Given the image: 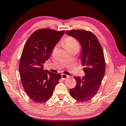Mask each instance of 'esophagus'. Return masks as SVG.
I'll return each instance as SVG.
<instances>
[{"label":"esophagus","mask_w":126,"mask_h":126,"mask_svg":"<svg viewBox=\"0 0 126 126\" xmlns=\"http://www.w3.org/2000/svg\"><path fill=\"white\" fill-rule=\"evenodd\" d=\"M68 77H69V76H67V75H66V74H62V79H65L67 78Z\"/></svg>","instance_id":"1"}]
</instances>
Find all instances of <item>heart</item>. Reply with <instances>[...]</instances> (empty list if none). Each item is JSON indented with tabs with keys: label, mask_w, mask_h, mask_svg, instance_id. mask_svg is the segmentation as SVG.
Here are the masks:
<instances>
[{
	"label": "heart",
	"mask_w": 126,
	"mask_h": 126,
	"mask_svg": "<svg viewBox=\"0 0 126 126\" xmlns=\"http://www.w3.org/2000/svg\"><path fill=\"white\" fill-rule=\"evenodd\" d=\"M65 48L73 47L79 48V44L78 42L73 38L68 37L65 39L64 42Z\"/></svg>",
	"instance_id": "obj_1"
}]
</instances>
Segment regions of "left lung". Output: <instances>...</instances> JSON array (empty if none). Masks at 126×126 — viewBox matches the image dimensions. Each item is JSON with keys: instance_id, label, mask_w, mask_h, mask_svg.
<instances>
[{"instance_id": "left-lung-1", "label": "left lung", "mask_w": 126, "mask_h": 126, "mask_svg": "<svg viewBox=\"0 0 126 126\" xmlns=\"http://www.w3.org/2000/svg\"><path fill=\"white\" fill-rule=\"evenodd\" d=\"M66 33L80 44V64L85 73L82 78L74 76L76 86L70 89V94L80 102L88 101L97 93L104 76L103 51L97 38L91 32L73 29L67 31Z\"/></svg>"}]
</instances>
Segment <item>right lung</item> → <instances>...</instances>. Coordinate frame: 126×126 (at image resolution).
Here are the masks:
<instances>
[{
	"instance_id": "1",
	"label": "right lung",
	"mask_w": 126,
	"mask_h": 126,
	"mask_svg": "<svg viewBox=\"0 0 126 126\" xmlns=\"http://www.w3.org/2000/svg\"><path fill=\"white\" fill-rule=\"evenodd\" d=\"M64 31L40 29L34 32L25 43L19 62L21 82L32 101L44 103L52 97L61 74L43 69L52 50L63 37Z\"/></svg>"
}]
</instances>
